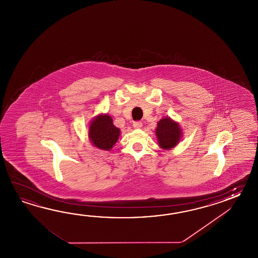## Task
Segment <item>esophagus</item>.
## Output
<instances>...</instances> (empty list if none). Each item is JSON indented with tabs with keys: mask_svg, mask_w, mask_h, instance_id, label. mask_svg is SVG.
Returning <instances> with one entry per match:
<instances>
[{
	"mask_svg": "<svg viewBox=\"0 0 258 258\" xmlns=\"http://www.w3.org/2000/svg\"><path fill=\"white\" fill-rule=\"evenodd\" d=\"M133 126L135 127L136 129H140V128H142L143 123L141 121H135L133 123Z\"/></svg>",
	"mask_w": 258,
	"mask_h": 258,
	"instance_id": "1",
	"label": "esophagus"
}]
</instances>
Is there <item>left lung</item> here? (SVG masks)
Wrapping results in <instances>:
<instances>
[{"label":"left lung","mask_w":258,"mask_h":258,"mask_svg":"<svg viewBox=\"0 0 258 258\" xmlns=\"http://www.w3.org/2000/svg\"><path fill=\"white\" fill-rule=\"evenodd\" d=\"M155 133L159 148L164 150L175 148L182 137V130L179 122L170 117H164L158 121Z\"/></svg>","instance_id":"8db88e82"}]
</instances>
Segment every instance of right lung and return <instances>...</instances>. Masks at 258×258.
Returning <instances> with one entry per match:
<instances>
[{"label":"right lung","instance_id":"add662e5","mask_svg":"<svg viewBox=\"0 0 258 258\" xmlns=\"http://www.w3.org/2000/svg\"><path fill=\"white\" fill-rule=\"evenodd\" d=\"M121 131L113 124L109 114L101 113L95 116L88 127V137L94 147L110 151L120 137Z\"/></svg>","mask_w":258,"mask_h":258}]
</instances>
